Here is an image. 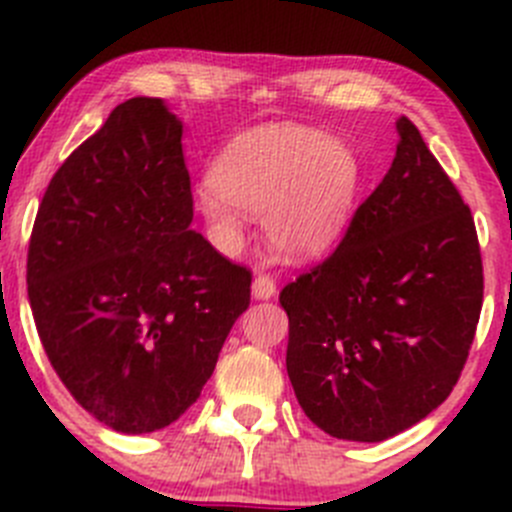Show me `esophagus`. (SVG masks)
Listing matches in <instances>:
<instances>
[{
    "label": "esophagus",
    "mask_w": 512,
    "mask_h": 512,
    "mask_svg": "<svg viewBox=\"0 0 512 512\" xmlns=\"http://www.w3.org/2000/svg\"><path fill=\"white\" fill-rule=\"evenodd\" d=\"M275 293H278V288H275V280H272L270 275H257V278L252 280V295H255L257 300H267Z\"/></svg>",
    "instance_id": "obj_1"
}]
</instances>
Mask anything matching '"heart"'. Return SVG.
<instances>
[{
    "label": "heart",
    "instance_id": "heart-1",
    "mask_svg": "<svg viewBox=\"0 0 512 512\" xmlns=\"http://www.w3.org/2000/svg\"><path fill=\"white\" fill-rule=\"evenodd\" d=\"M358 166L343 143L303 126H265L234 138L197 189V207L224 250H237L247 212L267 214L270 245L305 260L346 229Z\"/></svg>",
    "mask_w": 512,
    "mask_h": 512
}]
</instances>
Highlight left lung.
<instances>
[{
	"label": "left lung",
	"mask_w": 512,
	"mask_h": 512,
	"mask_svg": "<svg viewBox=\"0 0 512 512\" xmlns=\"http://www.w3.org/2000/svg\"><path fill=\"white\" fill-rule=\"evenodd\" d=\"M381 184L341 245L280 293L298 404L323 432L381 442L422 422L460 379L482 310L475 219L401 116Z\"/></svg>",
	"instance_id": "left-lung-1"
}]
</instances>
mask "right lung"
I'll return each instance as SVG.
<instances>
[{
    "label": "right lung",
    "mask_w": 512,
    "mask_h": 512,
    "mask_svg": "<svg viewBox=\"0 0 512 512\" xmlns=\"http://www.w3.org/2000/svg\"><path fill=\"white\" fill-rule=\"evenodd\" d=\"M194 219L181 121L161 98L116 105L50 179L27 250L42 348L85 412L123 434L199 399L252 272Z\"/></svg>",
    "instance_id": "obj_1"
}]
</instances>
